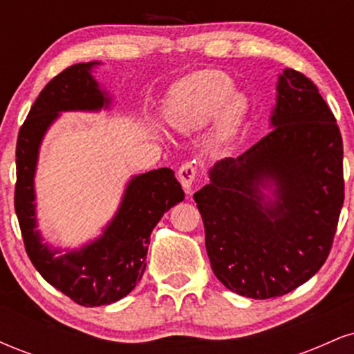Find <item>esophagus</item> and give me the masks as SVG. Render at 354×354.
Listing matches in <instances>:
<instances>
[{
    "label": "esophagus",
    "instance_id": "1",
    "mask_svg": "<svg viewBox=\"0 0 354 354\" xmlns=\"http://www.w3.org/2000/svg\"><path fill=\"white\" fill-rule=\"evenodd\" d=\"M178 178H180V183L185 189L186 194L193 193V181L196 178V168H194L191 163H185L178 171Z\"/></svg>",
    "mask_w": 354,
    "mask_h": 354
}]
</instances>
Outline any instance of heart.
I'll use <instances>...</instances> for the list:
<instances>
[{"label": "heart", "instance_id": "obj_1", "mask_svg": "<svg viewBox=\"0 0 354 354\" xmlns=\"http://www.w3.org/2000/svg\"><path fill=\"white\" fill-rule=\"evenodd\" d=\"M250 100L234 91V81L218 70L198 71L186 76L176 86L166 104V120L183 135L200 131L218 118L219 143L228 145L245 124Z\"/></svg>", "mask_w": 354, "mask_h": 354}]
</instances>
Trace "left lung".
<instances>
[{"label":"left lung","instance_id":"8db88e82","mask_svg":"<svg viewBox=\"0 0 354 354\" xmlns=\"http://www.w3.org/2000/svg\"><path fill=\"white\" fill-rule=\"evenodd\" d=\"M276 93L273 129L216 161L193 196L211 270L253 299L290 293L318 273L344 201L343 140L316 84L286 68Z\"/></svg>","mask_w":354,"mask_h":354}]
</instances>
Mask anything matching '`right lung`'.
<instances>
[{
  "label": "right lung",
  "mask_w": 354,
  "mask_h": 354,
  "mask_svg": "<svg viewBox=\"0 0 354 354\" xmlns=\"http://www.w3.org/2000/svg\"><path fill=\"white\" fill-rule=\"evenodd\" d=\"M98 61L73 64L55 76L30 109L16 143L15 209L24 248L38 273L81 306L120 301L145 273L149 236L163 214L185 200L173 169L136 174L126 185L120 208L93 241L75 250L44 243L36 219L35 176L39 148L64 111L108 109L111 96L93 78Z\"/></svg>",
  "instance_id": "right-lung-1"
}]
</instances>
